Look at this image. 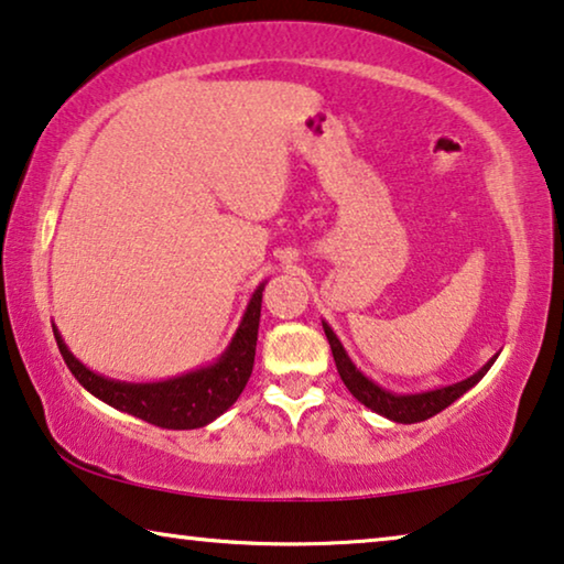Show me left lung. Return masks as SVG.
I'll list each match as a JSON object with an SVG mask.
<instances>
[{
	"label": "left lung",
	"mask_w": 564,
	"mask_h": 564,
	"mask_svg": "<svg viewBox=\"0 0 564 564\" xmlns=\"http://www.w3.org/2000/svg\"><path fill=\"white\" fill-rule=\"evenodd\" d=\"M322 326H324L326 339H329L336 369H339V377H341V382L347 384V390L355 394V398L362 402L365 408H369L377 415L392 420V423L410 425V423H420V420L438 415L441 410L453 405L460 394H466L470 388H476V384L484 380V375L489 372L491 365L497 362V357H499V351H497V355H494L489 362L478 369V372H474L460 382L445 384V388H433V390H423V392H394V390L382 388V384H377L372 377H367L362 369L351 362V357L347 355V349H344L339 336L334 334V329L324 322V318H322Z\"/></svg>",
	"instance_id": "left-lung-1"
}]
</instances>
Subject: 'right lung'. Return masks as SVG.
<instances>
[{"label": "right lung", "instance_id": "obj_1", "mask_svg": "<svg viewBox=\"0 0 564 564\" xmlns=\"http://www.w3.org/2000/svg\"><path fill=\"white\" fill-rule=\"evenodd\" d=\"M265 283H258L250 296L232 339L215 362L202 365L189 372L166 377L156 382H126L98 375L86 367L67 347L63 334L53 324L57 349L65 359L75 380L94 398L104 400L121 413H129L151 425L170 427V431H195L220 417L225 410L246 390L256 362V341L260 324V304H263Z\"/></svg>", "mask_w": 564, "mask_h": 564}]
</instances>
